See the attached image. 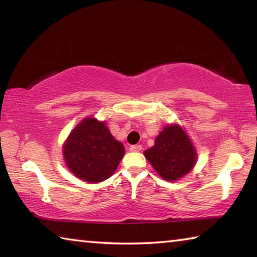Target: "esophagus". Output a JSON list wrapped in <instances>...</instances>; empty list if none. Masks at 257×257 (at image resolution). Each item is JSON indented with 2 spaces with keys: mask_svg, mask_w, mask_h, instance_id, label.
<instances>
[{
  "mask_svg": "<svg viewBox=\"0 0 257 257\" xmlns=\"http://www.w3.org/2000/svg\"><path fill=\"white\" fill-rule=\"evenodd\" d=\"M142 145H133V146H130V151L132 152H141L142 151Z\"/></svg>",
  "mask_w": 257,
  "mask_h": 257,
  "instance_id": "1",
  "label": "esophagus"
}]
</instances>
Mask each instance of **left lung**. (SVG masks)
<instances>
[{
    "instance_id": "1",
    "label": "left lung",
    "mask_w": 257,
    "mask_h": 257,
    "mask_svg": "<svg viewBox=\"0 0 257 257\" xmlns=\"http://www.w3.org/2000/svg\"><path fill=\"white\" fill-rule=\"evenodd\" d=\"M145 158L167 181H177L189 173L197 162L196 150L188 135L179 124L163 128L154 145L144 152Z\"/></svg>"
}]
</instances>
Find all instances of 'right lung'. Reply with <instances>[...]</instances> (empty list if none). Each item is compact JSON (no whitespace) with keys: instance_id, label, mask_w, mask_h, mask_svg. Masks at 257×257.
Segmentation results:
<instances>
[{"instance_id":"add662e5","label":"right lung","mask_w":257,"mask_h":257,"mask_svg":"<svg viewBox=\"0 0 257 257\" xmlns=\"http://www.w3.org/2000/svg\"><path fill=\"white\" fill-rule=\"evenodd\" d=\"M62 154L73 175L95 184L114 173L124 155V147L112 136L105 121L87 116L71 130Z\"/></svg>"}]
</instances>
